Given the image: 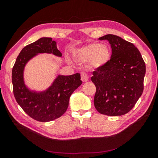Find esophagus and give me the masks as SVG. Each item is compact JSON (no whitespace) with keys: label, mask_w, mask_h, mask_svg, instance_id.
Instances as JSON below:
<instances>
[{"label":"esophagus","mask_w":158,"mask_h":158,"mask_svg":"<svg viewBox=\"0 0 158 158\" xmlns=\"http://www.w3.org/2000/svg\"><path fill=\"white\" fill-rule=\"evenodd\" d=\"M81 79L83 82H86L88 80H89V75H88V74L86 73H82L81 74Z\"/></svg>","instance_id":"obj_1"}]
</instances>
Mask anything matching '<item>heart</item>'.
<instances>
[{
  "label": "heart",
  "mask_w": 158,
  "mask_h": 158,
  "mask_svg": "<svg viewBox=\"0 0 158 158\" xmlns=\"http://www.w3.org/2000/svg\"><path fill=\"white\" fill-rule=\"evenodd\" d=\"M110 52L107 47L93 43L81 48L74 53V57L82 62H90L95 68L105 64L109 59Z\"/></svg>",
  "instance_id": "1"
}]
</instances>
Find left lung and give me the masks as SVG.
Masks as SVG:
<instances>
[{
    "label": "left lung",
    "mask_w": 158,
    "mask_h": 158,
    "mask_svg": "<svg viewBox=\"0 0 158 158\" xmlns=\"http://www.w3.org/2000/svg\"><path fill=\"white\" fill-rule=\"evenodd\" d=\"M99 40L109 41L111 56L93 72L95 107L102 114L121 116L134 107L142 94L145 62L137 48L121 37L108 34Z\"/></svg>",
    "instance_id": "1"
}]
</instances>
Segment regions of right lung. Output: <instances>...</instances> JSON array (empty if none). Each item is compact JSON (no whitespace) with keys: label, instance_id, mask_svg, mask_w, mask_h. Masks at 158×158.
<instances>
[{"label":"right lung","instance_id":"right-lung-1","mask_svg":"<svg viewBox=\"0 0 158 158\" xmlns=\"http://www.w3.org/2000/svg\"><path fill=\"white\" fill-rule=\"evenodd\" d=\"M48 53L61 56L56 42L52 37H42L21 51L12 68L13 93L17 103L29 116L40 122L52 121L60 117L68 107L73 93L82 84L80 74L58 76L46 91H30L23 82V73L26 63L37 53Z\"/></svg>","mask_w":158,"mask_h":158}]
</instances>
